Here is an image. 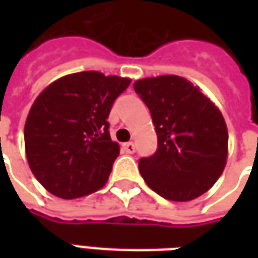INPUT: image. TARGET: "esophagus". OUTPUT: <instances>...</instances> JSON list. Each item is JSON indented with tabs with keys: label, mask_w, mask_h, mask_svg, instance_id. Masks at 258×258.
Listing matches in <instances>:
<instances>
[{
	"label": "esophagus",
	"mask_w": 258,
	"mask_h": 258,
	"mask_svg": "<svg viewBox=\"0 0 258 258\" xmlns=\"http://www.w3.org/2000/svg\"><path fill=\"white\" fill-rule=\"evenodd\" d=\"M124 151H125V153H134L135 152V145L133 144V142H127V144H124Z\"/></svg>",
	"instance_id": "1"
}]
</instances>
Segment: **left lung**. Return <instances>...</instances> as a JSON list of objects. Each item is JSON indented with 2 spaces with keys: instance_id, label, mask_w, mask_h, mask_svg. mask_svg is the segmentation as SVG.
<instances>
[{
  "instance_id": "obj_1",
  "label": "left lung",
  "mask_w": 258,
  "mask_h": 258,
  "mask_svg": "<svg viewBox=\"0 0 258 258\" xmlns=\"http://www.w3.org/2000/svg\"><path fill=\"white\" fill-rule=\"evenodd\" d=\"M134 90L149 109L157 134L156 152L138 162L142 178L164 199L199 198L227 162L228 131L221 112L178 76L138 80Z\"/></svg>"
}]
</instances>
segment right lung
Returning a JSON list of instances; mask_svg holds the SVG:
<instances>
[{
    "instance_id": "right-lung-1",
    "label": "right lung",
    "mask_w": 258,
    "mask_h": 258,
    "mask_svg": "<svg viewBox=\"0 0 258 258\" xmlns=\"http://www.w3.org/2000/svg\"><path fill=\"white\" fill-rule=\"evenodd\" d=\"M131 80L81 72L64 76L38 95L25 125L27 162L55 196L76 199L106 184L117 159L107 117Z\"/></svg>"
}]
</instances>
